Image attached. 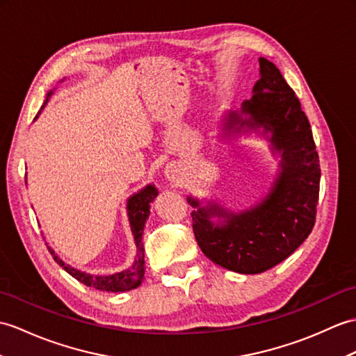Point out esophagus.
I'll return each instance as SVG.
<instances>
[{"instance_id":"34e87169","label":"esophagus","mask_w":356,"mask_h":356,"mask_svg":"<svg viewBox=\"0 0 356 356\" xmlns=\"http://www.w3.org/2000/svg\"><path fill=\"white\" fill-rule=\"evenodd\" d=\"M165 176H167L168 180H176L177 177V165L176 163H170L165 168Z\"/></svg>"}]
</instances>
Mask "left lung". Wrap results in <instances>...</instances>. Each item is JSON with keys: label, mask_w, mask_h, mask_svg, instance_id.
<instances>
[{"label": "left lung", "mask_w": 356, "mask_h": 356, "mask_svg": "<svg viewBox=\"0 0 356 356\" xmlns=\"http://www.w3.org/2000/svg\"><path fill=\"white\" fill-rule=\"evenodd\" d=\"M259 80L241 111L225 118V135L254 130L280 154L279 172L270 193L253 208L232 212L217 203H188L193 230L208 258L241 275H258L286 259L316 222L320 189V162L311 124L299 98L276 65L259 57ZM217 216L220 223L211 218Z\"/></svg>", "instance_id": "obj_1"}]
</instances>
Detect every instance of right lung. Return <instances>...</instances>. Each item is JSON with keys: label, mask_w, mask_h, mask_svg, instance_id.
<instances>
[{"label": "right lung", "mask_w": 356, "mask_h": 356, "mask_svg": "<svg viewBox=\"0 0 356 356\" xmlns=\"http://www.w3.org/2000/svg\"><path fill=\"white\" fill-rule=\"evenodd\" d=\"M53 90H49L47 95V100L44 106L40 107V111L44 109L45 104L48 103V98L51 97ZM39 111V113H40ZM38 113V115H39ZM36 115V118H38ZM156 195H158V189L154 188V185H147L145 188L140 189L139 193L131 195L127 200V213H129V221H130V227H131V234H134L135 238V244L138 249L136 259L134 262V266L129 267L127 270H122L120 273H115V275L109 276H98V275H89V273L80 271L77 268H74L68 264H65L59 256L54 253L51 247L48 245V250L51 253L54 261L59 264V266L66 271L70 273L72 277H76L79 282L85 284L86 286H92L95 290L100 291H107V293H122V291H130L134 288L139 286L140 282L144 279V273H145V254H144V244L140 239H143L144 234V226L145 221L150 216V203L154 200Z\"/></svg>", "instance_id": "add662e5"}]
</instances>
